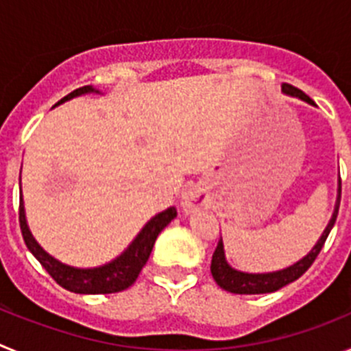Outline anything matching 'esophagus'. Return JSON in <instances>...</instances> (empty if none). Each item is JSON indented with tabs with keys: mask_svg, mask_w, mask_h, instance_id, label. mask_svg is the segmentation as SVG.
<instances>
[{
	"mask_svg": "<svg viewBox=\"0 0 351 351\" xmlns=\"http://www.w3.org/2000/svg\"><path fill=\"white\" fill-rule=\"evenodd\" d=\"M204 206H206V195L198 186H191L182 193L181 207L184 213H195V210Z\"/></svg>",
	"mask_w": 351,
	"mask_h": 351,
	"instance_id": "esophagus-1",
	"label": "esophagus"
}]
</instances>
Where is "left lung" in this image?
Returning a JSON list of instances; mask_svg holds the SVG:
<instances>
[{"label": "left lung", "instance_id": "1", "mask_svg": "<svg viewBox=\"0 0 351 351\" xmlns=\"http://www.w3.org/2000/svg\"><path fill=\"white\" fill-rule=\"evenodd\" d=\"M283 93L290 96H295V98H300V100L308 101V104L313 105V100L309 98L306 93H302L300 89L293 88L290 84H283ZM339 202H341V179H339V188H337V200L336 207H334L332 218L328 221L327 228L324 230L322 237L318 239V243L315 244L308 255L304 256L302 260L295 262L293 265L287 269H281V271L276 272H263V274H250V272H241L235 271L228 265L225 258V250H223V239H219L218 246L213 253V262H210V272H213L214 281L226 291H232V293H241V295H255V293H271V291L280 290V288L287 287L291 281L299 280L304 272L308 271L313 265V262L316 260L318 253L324 247L325 241H327L328 234L332 230L334 223H336L337 218V210H339Z\"/></svg>", "mask_w": 351, "mask_h": 351}]
</instances>
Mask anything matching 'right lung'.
<instances>
[{"instance_id": "1", "label": "right lung", "mask_w": 351, "mask_h": 351, "mask_svg": "<svg viewBox=\"0 0 351 351\" xmlns=\"http://www.w3.org/2000/svg\"><path fill=\"white\" fill-rule=\"evenodd\" d=\"M86 93L100 91H96L91 86H84V88L75 89V91H71L70 95L64 96L63 100L58 101V105L66 100H71L75 96L86 95ZM176 216H178L176 207H169L167 210L149 219L144 228L138 232L137 237L133 239V243L117 258H114L112 262L95 269H77L64 265L60 260H56L54 256L49 255L47 251L36 243L35 237L31 235L29 226H27L26 221L23 193H21V204H19V223H21V232H23L27 250L35 255V258L42 263V267L52 276V280L60 287L66 288L70 291H75V293H91V295H96V293H116V291H123L128 287H132L138 278V274H141L145 262L149 260L156 237Z\"/></svg>"}]
</instances>
